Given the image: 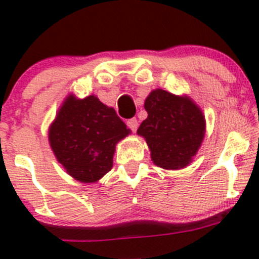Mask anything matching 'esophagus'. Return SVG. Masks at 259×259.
I'll return each instance as SVG.
<instances>
[{
	"mask_svg": "<svg viewBox=\"0 0 259 259\" xmlns=\"http://www.w3.org/2000/svg\"><path fill=\"white\" fill-rule=\"evenodd\" d=\"M127 127L131 130L132 132H136L137 131V127H139V122H137L136 118H132V119H128L127 122H125Z\"/></svg>",
	"mask_w": 259,
	"mask_h": 259,
	"instance_id": "esophagus-1",
	"label": "esophagus"
}]
</instances>
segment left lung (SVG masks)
I'll return each mask as SVG.
<instances>
[{"label":"left lung","mask_w":259,"mask_h":259,"mask_svg":"<svg viewBox=\"0 0 259 259\" xmlns=\"http://www.w3.org/2000/svg\"><path fill=\"white\" fill-rule=\"evenodd\" d=\"M148 118L137 134L145 137L152 159L167 170L183 168L196 155L203 135L205 118L200 107L187 97L155 89L145 100Z\"/></svg>","instance_id":"8db88e82"}]
</instances>
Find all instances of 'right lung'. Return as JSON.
<instances>
[{
    "mask_svg": "<svg viewBox=\"0 0 259 259\" xmlns=\"http://www.w3.org/2000/svg\"><path fill=\"white\" fill-rule=\"evenodd\" d=\"M128 134L115 110L97 97L76 100L68 96L50 125L49 141L68 175L95 183L111 170L115 144Z\"/></svg>",
    "mask_w": 259,
    "mask_h": 259,
    "instance_id": "obj_1",
    "label": "right lung"
}]
</instances>
